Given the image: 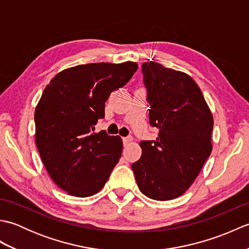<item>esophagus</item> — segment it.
Here are the masks:
<instances>
[{
  "instance_id": "1",
  "label": "esophagus",
  "mask_w": 249,
  "mask_h": 249,
  "mask_svg": "<svg viewBox=\"0 0 249 249\" xmlns=\"http://www.w3.org/2000/svg\"><path fill=\"white\" fill-rule=\"evenodd\" d=\"M131 141H133V138H131V137H125V138H123L124 145H127Z\"/></svg>"
}]
</instances>
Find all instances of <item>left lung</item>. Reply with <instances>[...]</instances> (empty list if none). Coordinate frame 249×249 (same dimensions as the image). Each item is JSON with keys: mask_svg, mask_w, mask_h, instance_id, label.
Wrapping results in <instances>:
<instances>
[{"mask_svg": "<svg viewBox=\"0 0 249 249\" xmlns=\"http://www.w3.org/2000/svg\"><path fill=\"white\" fill-rule=\"evenodd\" d=\"M156 140L141 141L131 165L140 192L158 201L176 199L194 183L212 152L213 115L198 84L187 73L154 61L142 64Z\"/></svg>", "mask_w": 249, "mask_h": 249, "instance_id": "left-lung-1", "label": "left lung"}]
</instances>
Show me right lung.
Instances as JSON below:
<instances>
[{
  "label": "right lung",
  "instance_id": "1",
  "mask_svg": "<svg viewBox=\"0 0 249 249\" xmlns=\"http://www.w3.org/2000/svg\"><path fill=\"white\" fill-rule=\"evenodd\" d=\"M135 62L91 63L67 68L44 89L35 109V141L50 178L75 197L97 194L119 162L120 136L93 133L105 103L134 76Z\"/></svg>",
  "mask_w": 249,
  "mask_h": 249
}]
</instances>
